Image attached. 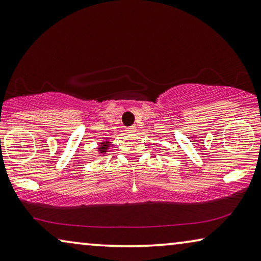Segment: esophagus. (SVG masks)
I'll list each match as a JSON object with an SVG mask.
<instances>
[{
  "label": "esophagus",
  "instance_id": "obj_1",
  "mask_svg": "<svg viewBox=\"0 0 261 261\" xmlns=\"http://www.w3.org/2000/svg\"><path fill=\"white\" fill-rule=\"evenodd\" d=\"M127 132H128V133H135V132H137V127H135V126L128 127L127 128Z\"/></svg>",
  "mask_w": 261,
  "mask_h": 261
}]
</instances>
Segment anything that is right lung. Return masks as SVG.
I'll return each instance as SVG.
<instances>
[{
	"instance_id": "1",
	"label": "right lung",
	"mask_w": 261,
	"mask_h": 261,
	"mask_svg": "<svg viewBox=\"0 0 261 261\" xmlns=\"http://www.w3.org/2000/svg\"><path fill=\"white\" fill-rule=\"evenodd\" d=\"M109 145H111V143H109L108 141L102 142V143H101V146H100L99 148H97V149H99V152H100L101 154H105V153L107 152V150H108V148H109Z\"/></svg>"
}]
</instances>
